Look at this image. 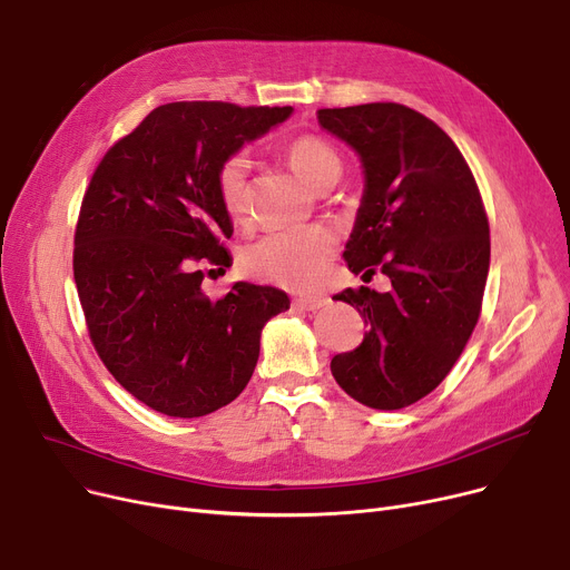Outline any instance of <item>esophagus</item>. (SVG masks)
<instances>
[{"mask_svg": "<svg viewBox=\"0 0 570 570\" xmlns=\"http://www.w3.org/2000/svg\"><path fill=\"white\" fill-rule=\"evenodd\" d=\"M323 305H325V297H321V295H297V297H293V307L297 312H316Z\"/></svg>", "mask_w": 570, "mask_h": 570, "instance_id": "34e87169", "label": "esophagus"}]
</instances>
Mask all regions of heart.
<instances>
[{
	"mask_svg": "<svg viewBox=\"0 0 570 570\" xmlns=\"http://www.w3.org/2000/svg\"><path fill=\"white\" fill-rule=\"evenodd\" d=\"M286 161L312 187H321L331 177L342 175V159L337 149L314 136H295L286 149ZM215 187L224 213L230 219H243L249 209V159L243 153L228 155L217 173ZM335 252V237L321 226H309L301 230L269 233L243 252L245 273L273 282L286 288L305 291L316 286Z\"/></svg>",
	"mask_w": 570,
	"mask_h": 570,
	"instance_id": "heart-1",
	"label": "heart"
}]
</instances>
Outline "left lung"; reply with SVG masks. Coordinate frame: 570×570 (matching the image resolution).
Returning <instances> with one entry per match:
<instances>
[{
  "instance_id": "left-lung-1",
  "label": "left lung",
  "mask_w": 570,
  "mask_h": 570,
  "mask_svg": "<svg viewBox=\"0 0 570 570\" xmlns=\"http://www.w3.org/2000/svg\"><path fill=\"white\" fill-rule=\"evenodd\" d=\"M318 125L348 142L365 194L344 258L355 275L376 269L393 288H346L337 301L365 318L363 344L333 357L342 391L395 411L430 395L462 355L481 316L490 224L458 145L402 104L321 108Z\"/></svg>"
}]
</instances>
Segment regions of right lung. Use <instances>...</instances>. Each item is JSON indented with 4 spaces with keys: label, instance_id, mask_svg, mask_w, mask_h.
<instances>
[{
    "label": "right lung",
    "instance_id": "1",
    "mask_svg": "<svg viewBox=\"0 0 570 570\" xmlns=\"http://www.w3.org/2000/svg\"><path fill=\"white\" fill-rule=\"evenodd\" d=\"M291 110L159 106L89 179L73 237L89 340L115 381L164 415L200 417L230 404L254 374L263 325L291 305L273 286L235 282L219 301L200 288L205 265H230L219 164Z\"/></svg>",
    "mask_w": 570,
    "mask_h": 570
}]
</instances>
